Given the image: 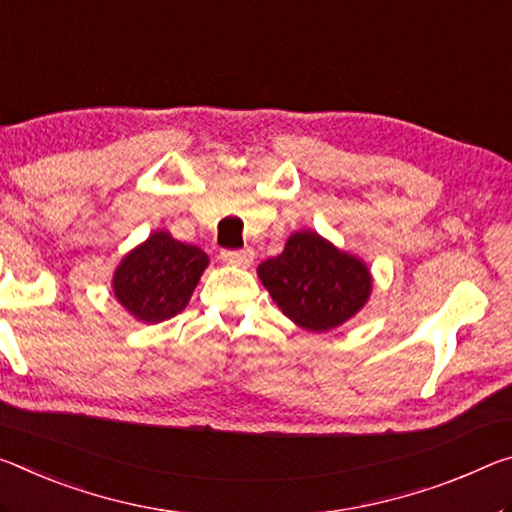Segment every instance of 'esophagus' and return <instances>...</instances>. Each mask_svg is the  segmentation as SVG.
<instances>
[{
  "instance_id": "obj_1",
  "label": "esophagus",
  "mask_w": 512,
  "mask_h": 512,
  "mask_svg": "<svg viewBox=\"0 0 512 512\" xmlns=\"http://www.w3.org/2000/svg\"><path fill=\"white\" fill-rule=\"evenodd\" d=\"M255 253L250 248H243V250H221V259L225 264H232V266H248L253 262Z\"/></svg>"
}]
</instances>
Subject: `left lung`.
<instances>
[{
    "mask_svg": "<svg viewBox=\"0 0 512 512\" xmlns=\"http://www.w3.org/2000/svg\"><path fill=\"white\" fill-rule=\"evenodd\" d=\"M257 275L282 314L312 332L342 326L371 294L367 264L312 230L291 234L285 250L259 264Z\"/></svg>",
    "mask_w": 512,
    "mask_h": 512,
    "instance_id": "8db88e82",
    "label": "left lung"
}]
</instances>
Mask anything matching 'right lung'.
Wrapping results in <instances>:
<instances>
[{
    "label": "right lung",
    "mask_w": 512,
    "mask_h": 512,
    "mask_svg": "<svg viewBox=\"0 0 512 512\" xmlns=\"http://www.w3.org/2000/svg\"><path fill=\"white\" fill-rule=\"evenodd\" d=\"M209 257L198 246L168 232H152L148 241L123 257L113 273V294L143 323H159L180 314L196 289Z\"/></svg>",
    "instance_id": "add662e5"
}]
</instances>
